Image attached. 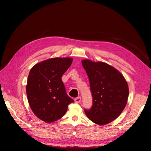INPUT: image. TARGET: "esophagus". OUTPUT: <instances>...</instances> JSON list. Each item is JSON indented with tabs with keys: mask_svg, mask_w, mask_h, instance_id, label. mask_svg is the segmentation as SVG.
Instances as JSON below:
<instances>
[{
	"mask_svg": "<svg viewBox=\"0 0 151 151\" xmlns=\"http://www.w3.org/2000/svg\"><path fill=\"white\" fill-rule=\"evenodd\" d=\"M81 100H82V98L81 96H78L77 98H75V102L76 103H79L81 102Z\"/></svg>",
	"mask_w": 151,
	"mask_h": 151,
	"instance_id": "34e87169",
	"label": "esophagus"
}]
</instances>
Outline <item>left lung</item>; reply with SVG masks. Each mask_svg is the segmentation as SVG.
I'll return each instance as SVG.
<instances>
[{"instance_id": "left-lung-1", "label": "left lung", "mask_w": 151, "mask_h": 151, "mask_svg": "<svg viewBox=\"0 0 151 151\" xmlns=\"http://www.w3.org/2000/svg\"><path fill=\"white\" fill-rule=\"evenodd\" d=\"M82 63L89 78L93 98L91 107L85 112L93 122L109 124L119 116L127 104V82L119 71L107 63L89 60Z\"/></svg>"}]
</instances>
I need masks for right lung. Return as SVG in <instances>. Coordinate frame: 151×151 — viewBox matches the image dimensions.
I'll return each instance as SVG.
<instances>
[{
  "label": "right lung",
  "instance_id": "1",
  "mask_svg": "<svg viewBox=\"0 0 151 151\" xmlns=\"http://www.w3.org/2000/svg\"><path fill=\"white\" fill-rule=\"evenodd\" d=\"M73 62L70 58H50L37 63L31 69L26 94L32 112L39 119L51 123L66 114L74 103L66 92L62 76Z\"/></svg>",
  "mask_w": 151,
  "mask_h": 151
}]
</instances>
